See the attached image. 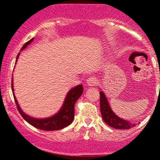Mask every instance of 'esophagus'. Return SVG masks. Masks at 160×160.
<instances>
[{"instance_id": "34e87169", "label": "esophagus", "mask_w": 160, "mask_h": 160, "mask_svg": "<svg viewBox=\"0 0 160 160\" xmlns=\"http://www.w3.org/2000/svg\"><path fill=\"white\" fill-rule=\"evenodd\" d=\"M98 80L96 77L94 76H92L89 77V78L87 79V84H88L89 86H93V85H96L97 84Z\"/></svg>"}]
</instances>
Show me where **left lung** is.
I'll list each match as a JSON object with an SVG mask.
<instances>
[{
    "instance_id": "left-lung-1",
    "label": "left lung",
    "mask_w": 160,
    "mask_h": 160,
    "mask_svg": "<svg viewBox=\"0 0 160 160\" xmlns=\"http://www.w3.org/2000/svg\"><path fill=\"white\" fill-rule=\"evenodd\" d=\"M100 94V110L102 114V120L105 121L106 124L110 125V127L115 129H130L134 127L135 124H132L128 121L118 118L110 109L107 99L102 92H99Z\"/></svg>"
}]
</instances>
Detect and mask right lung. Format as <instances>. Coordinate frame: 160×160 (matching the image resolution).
<instances>
[{
	"instance_id": "1",
	"label": "right lung",
	"mask_w": 160,
	"mask_h": 160,
	"mask_svg": "<svg viewBox=\"0 0 160 160\" xmlns=\"http://www.w3.org/2000/svg\"><path fill=\"white\" fill-rule=\"evenodd\" d=\"M32 41L33 38L26 42L24 46L22 47V50H24L27 46L31 43V42H32ZM18 56H19V53L17 56V59H18ZM12 92H13V79L12 81ZM82 92H83L82 85H79L78 86L75 87V88H72L68 93L61 110L57 114H55L54 116L50 117L49 118H45V119L33 118L26 114L20 108L15 95L13 94V96L18 112L28 124H30L32 126L36 128L41 129V130L43 131H57L61 130V129L70 125L72 123L74 120V117H75V104L76 101L78 100V98L82 96Z\"/></svg>"
}]
</instances>
